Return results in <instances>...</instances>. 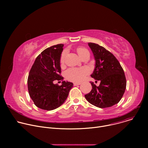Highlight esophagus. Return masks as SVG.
<instances>
[{
    "instance_id": "34e87169",
    "label": "esophagus",
    "mask_w": 148,
    "mask_h": 148,
    "mask_svg": "<svg viewBox=\"0 0 148 148\" xmlns=\"http://www.w3.org/2000/svg\"><path fill=\"white\" fill-rule=\"evenodd\" d=\"M80 84H81V83H79V82H74V86H79V85H80Z\"/></svg>"
}]
</instances>
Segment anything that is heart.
<instances>
[{
  "label": "heart",
  "instance_id": "1",
  "mask_svg": "<svg viewBox=\"0 0 148 148\" xmlns=\"http://www.w3.org/2000/svg\"><path fill=\"white\" fill-rule=\"evenodd\" d=\"M78 55L82 58L84 56L87 54H90L88 50L85 48H79L77 50ZM66 53L63 52L60 58V62L61 64H63L64 62L65 57ZM90 70L87 67H81V68H70L65 73L66 77L69 80L74 82H80L83 80L89 74Z\"/></svg>",
  "mask_w": 148,
  "mask_h": 148
}]
</instances>
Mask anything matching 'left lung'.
<instances>
[{
  "label": "left lung",
  "mask_w": 148,
  "mask_h": 148,
  "mask_svg": "<svg viewBox=\"0 0 148 148\" xmlns=\"http://www.w3.org/2000/svg\"><path fill=\"white\" fill-rule=\"evenodd\" d=\"M88 44L95 60V69L91 76L101 82L97 87L90 82L92 89L85 97L97 107H111L119 102L125 92L126 81L123 70L111 52L97 44Z\"/></svg>",
  "instance_id": "obj_1"
}]
</instances>
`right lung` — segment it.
Wrapping results in <instances>:
<instances>
[{"instance_id":"add662e5","label":"right lung","mask_w":148,"mask_h":148,"mask_svg":"<svg viewBox=\"0 0 148 148\" xmlns=\"http://www.w3.org/2000/svg\"><path fill=\"white\" fill-rule=\"evenodd\" d=\"M64 45L59 44L42 51L36 58L27 79L28 91L36 106L51 111L65 102L73 87L70 82L63 81L62 85L54 80H62L60 75V58Z\"/></svg>"}]
</instances>
